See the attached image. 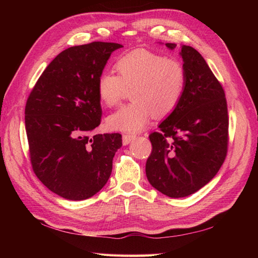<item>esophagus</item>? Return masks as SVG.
<instances>
[{"label": "esophagus", "instance_id": "1", "mask_svg": "<svg viewBox=\"0 0 258 258\" xmlns=\"http://www.w3.org/2000/svg\"><path fill=\"white\" fill-rule=\"evenodd\" d=\"M135 139L134 135H123V145H127Z\"/></svg>", "mask_w": 258, "mask_h": 258}]
</instances>
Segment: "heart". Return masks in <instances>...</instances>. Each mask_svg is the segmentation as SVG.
<instances>
[{
  "label": "heart",
  "instance_id": "heart-1",
  "mask_svg": "<svg viewBox=\"0 0 258 258\" xmlns=\"http://www.w3.org/2000/svg\"><path fill=\"white\" fill-rule=\"evenodd\" d=\"M118 75L109 71L97 79V94L104 105L113 107L122 101L126 89L132 103L120 107L106 119L113 131L138 133L151 118L172 114L182 101L186 85L185 69L176 59L147 50H135L120 56Z\"/></svg>",
  "mask_w": 258,
  "mask_h": 258
}]
</instances>
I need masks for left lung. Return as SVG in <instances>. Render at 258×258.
<instances>
[{"mask_svg":"<svg viewBox=\"0 0 258 258\" xmlns=\"http://www.w3.org/2000/svg\"><path fill=\"white\" fill-rule=\"evenodd\" d=\"M174 50L175 43H166ZM186 73L182 101L150 135L153 151L146 177L153 187L172 199L201 189L220 171L226 157L228 115L225 93L195 48L180 45Z\"/></svg>","mask_w":258,"mask_h":258,"instance_id":"1","label":"left lung"}]
</instances>
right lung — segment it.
I'll return each mask as SVG.
<instances>
[{
  "label": "right lung",
  "mask_w": 258,
  "mask_h": 258,
  "mask_svg": "<svg viewBox=\"0 0 258 258\" xmlns=\"http://www.w3.org/2000/svg\"><path fill=\"white\" fill-rule=\"evenodd\" d=\"M118 43L93 42L61 52L37 80L25 106L33 171L53 193L83 201L112 173L122 136L92 135L101 123L97 79Z\"/></svg>",
  "instance_id": "add662e5"
}]
</instances>
